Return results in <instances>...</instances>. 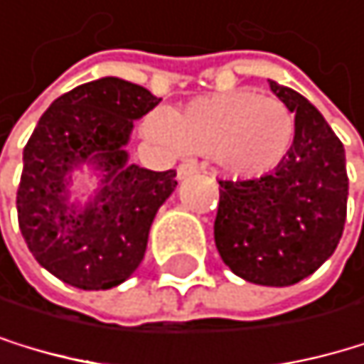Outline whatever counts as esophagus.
Returning a JSON list of instances; mask_svg holds the SVG:
<instances>
[{
	"instance_id": "esophagus-1",
	"label": "esophagus",
	"mask_w": 364,
	"mask_h": 364,
	"mask_svg": "<svg viewBox=\"0 0 364 364\" xmlns=\"http://www.w3.org/2000/svg\"><path fill=\"white\" fill-rule=\"evenodd\" d=\"M197 172H199V165L194 163V161H186V163H181V165L176 167V174H178V178H188V176L197 174Z\"/></svg>"
}]
</instances>
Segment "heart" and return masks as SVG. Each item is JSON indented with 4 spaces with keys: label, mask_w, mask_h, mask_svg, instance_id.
Returning <instances> with one entry per match:
<instances>
[{
    "label": "heart",
    "mask_w": 364,
    "mask_h": 364,
    "mask_svg": "<svg viewBox=\"0 0 364 364\" xmlns=\"http://www.w3.org/2000/svg\"><path fill=\"white\" fill-rule=\"evenodd\" d=\"M145 132L172 151H199L237 176H262L289 156L295 141L293 112L255 89L203 96L178 112H154Z\"/></svg>",
    "instance_id": "b5f03b06"
}]
</instances>
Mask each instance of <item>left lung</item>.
<instances>
[{"label": "left lung", "instance_id": "obj_1", "mask_svg": "<svg viewBox=\"0 0 364 364\" xmlns=\"http://www.w3.org/2000/svg\"><path fill=\"white\" fill-rule=\"evenodd\" d=\"M295 114V141L273 172L219 181L215 244L230 271L262 287H291L333 255L347 219L345 147L297 91L268 80Z\"/></svg>", "mask_w": 364, "mask_h": 364}]
</instances>
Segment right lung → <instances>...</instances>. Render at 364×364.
I'll return each instance as SVG.
<instances>
[{
  "instance_id": "add662e5",
  "label": "right lung",
  "mask_w": 364,
  "mask_h": 364,
  "mask_svg": "<svg viewBox=\"0 0 364 364\" xmlns=\"http://www.w3.org/2000/svg\"><path fill=\"white\" fill-rule=\"evenodd\" d=\"M161 98L120 77H100L53 100L24 147L19 230L33 257L64 284L105 291L143 262L149 226L176 188V172L129 165L134 120ZM89 162L103 188L85 208L68 203L70 172Z\"/></svg>"
}]
</instances>
